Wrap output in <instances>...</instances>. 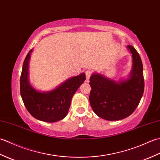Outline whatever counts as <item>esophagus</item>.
<instances>
[{"label": "esophagus", "instance_id": "1", "mask_svg": "<svg viewBox=\"0 0 160 160\" xmlns=\"http://www.w3.org/2000/svg\"><path fill=\"white\" fill-rule=\"evenodd\" d=\"M85 74H86V78L87 80L89 79V78L91 77V74H92V71H90V70H87L85 71Z\"/></svg>", "mask_w": 160, "mask_h": 160}]
</instances>
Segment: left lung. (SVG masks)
<instances>
[{
    "instance_id": "1",
    "label": "left lung",
    "mask_w": 160,
    "mask_h": 160,
    "mask_svg": "<svg viewBox=\"0 0 160 160\" xmlns=\"http://www.w3.org/2000/svg\"><path fill=\"white\" fill-rule=\"evenodd\" d=\"M127 48L132 54V68L129 78L119 82L99 73L90 78L89 102L98 116L109 121L120 120L133 113L144 89L143 65L133 47Z\"/></svg>"
}]
</instances>
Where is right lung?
Segmentation results:
<instances>
[{"instance_id": "right-lung-1", "label": "right lung", "mask_w": 160, "mask_h": 160, "mask_svg": "<svg viewBox=\"0 0 160 160\" xmlns=\"http://www.w3.org/2000/svg\"><path fill=\"white\" fill-rule=\"evenodd\" d=\"M32 49L24 60L20 79L23 103L33 118L46 122H56L65 118L74 93L86 80L85 73L69 78L55 89L40 92L29 82V61Z\"/></svg>"}]
</instances>
